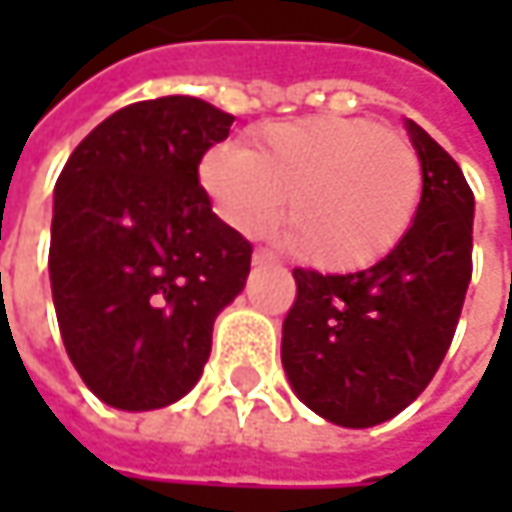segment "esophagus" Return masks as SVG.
I'll return each mask as SVG.
<instances>
[{
    "instance_id": "obj_1",
    "label": "esophagus",
    "mask_w": 512,
    "mask_h": 512,
    "mask_svg": "<svg viewBox=\"0 0 512 512\" xmlns=\"http://www.w3.org/2000/svg\"><path fill=\"white\" fill-rule=\"evenodd\" d=\"M276 262H279V259H276V256H273V253H270V250H262V247H259V250H256V253H253V265H256V267L276 265Z\"/></svg>"
}]
</instances>
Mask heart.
Here are the masks:
<instances>
[{
	"mask_svg": "<svg viewBox=\"0 0 512 512\" xmlns=\"http://www.w3.org/2000/svg\"><path fill=\"white\" fill-rule=\"evenodd\" d=\"M199 182L219 219L245 236L265 233L287 196V239L299 259L347 273L376 265L407 236L424 170L402 133L319 113L265 125L245 150L210 148Z\"/></svg>",
	"mask_w": 512,
	"mask_h": 512,
	"instance_id": "1",
	"label": "heart"
}]
</instances>
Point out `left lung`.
Wrapping results in <instances>:
<instances>
[{"label": "left lung", "instance_id": "obj_1", "mask_svg": "<svg viewBox=\"0 0 512 512\" xmlns=\"http://www.w3.org/2000/svg\"><path fill=\"white\" fill-rule=\"evenodd\" d=\"M404 128L424 170L407 236L367 270H293L296 302L282 325L287 382L342 427L382 424L419 399L453 342L473 276V190L427 130L413 119Z\"/></svg>", "mask_w": 512, "mask_h": 512}]
</instances>
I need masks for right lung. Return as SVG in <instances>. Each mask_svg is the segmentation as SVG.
<instances>
[{"label":"right lung","instance_id":"add662e5","mask_svg":"<svg viewBox=\"0 0 512 512\" xmlns=\"http://www.w3.org/2000/svg\"><path fill=\"white\" fill-rule=\"evenodd\" d=\"M233 116L196 96L116 110L53 187L50 290L70 362L116 410H156L199 382L213 322L247 282L253 247L199 185Z\"/></svg>","mask_w":512,"mask_h":512}]
</instances>
